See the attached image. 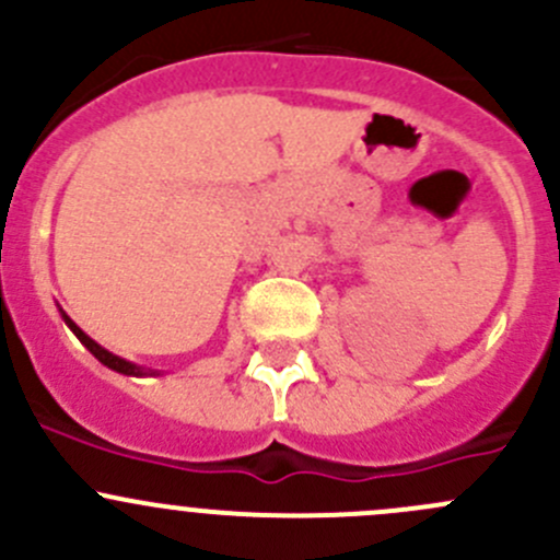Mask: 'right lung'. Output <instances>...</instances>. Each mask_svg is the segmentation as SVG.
<instances>
[{
    "instance_id": "right-lung-1",
    "label": "right lung",
    "mask_w": 560,
    "mask_h": 560,
    "mask_svg": "<svg viewBox=\"0 0 560 560\" xmlns=\"http://www.w3.org/2000/svg\"><path fill=\"white\" fill-rule=\"evenodd\" d=\"M65 322H67V325H70V330H72V332H75V336H78V338H81V343H83V347H86V349H89V352H92V354H94V358H97V360H100V363H103V365H107V369L118 371V374H140V369H138V365H132V363H127V360L116 358V354H110V352H107V349H103V347H100V343H97V341H92V338H89V336H86V332H83V330H81V327H78V325H75V322H72V319H70V316H67V314H65Z\"/></svg>"
}]
</instances>
